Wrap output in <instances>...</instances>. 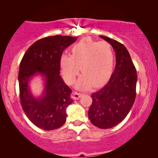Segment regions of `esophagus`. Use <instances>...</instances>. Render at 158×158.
Returning a JSON list of instances; mask_svg holds the SVG:
<instances>
[{"label": "esophagus", "instance_id": "34e87169", "mask_svg": "<svg viewBox=\"0 0 158 158\" xmlns=\"http://www.w3.org/2000/svg\"><path fill=\"white\" fill-rule=\"evenodd\" d=\"M83 95V94H82V93L74 92L73 93V98H74L75 100H77V99H79L80 98H81Z\"/></svg>", "mask_w": 158, "mask_h": 158}]
</instances>
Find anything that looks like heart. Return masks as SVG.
<instances>
[{
	"label": "heart",
	"instance_id": "obj_1",
	"mask_svg": "<svg viewBox=\"0 0 158 158\" xmlns=\"http://www.w3.org/2000/svg\"><path fill=\"white\" fill-rule=\"evenodd\" d=\"M115 55L111 44L106 42L84 39L71 49V55L63 54L60 68L66 82L74 83L80 70L83 73L77 88L85 90L94 85L99 87L106 83L113 73Z\"/></svg>",
	"mask_w": 158,
	"mask_h": 158
}]
</instances>
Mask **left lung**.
Wrapping results in <instances>:
<instances>
[{"instance_id":"obj_1","label":"left lung","mask_w":158,"mask_h":158,"mask_svg":"<svg viewBox=\"0 0 158 158\" xmlns=\"http://www.w3.org/2000/svg\"><path fill=\"white\" fill-rule=\"evenodd\" d=\"M101 38L111 45L116 52V67L104 87L92 94L88 118L101 129L112 128L124 119L136 98L137 71L124 44L105 36Z\"/></svg>"}]
</instances>
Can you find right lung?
Instances as JSON below:
<instances>
[{"label":"right lung","instance_id":"obj_1","mask_svg":"<svg viewBox=\"0 0 158 158\" xmlns=\"http://www.w3.org/2000/svg\"><path fill=\"white\" fill-rule=\"evenodd\" d=\"M77 39L60 35L41 39L29 47L21 61L18 79L21 106L29 119L44 130L62 127L66 121L67 107L73 103L72 90L60 75V57ZM36 74L45 81L43 96L38 99L28 86L30 79Z\"/></svg>","mask_w":158,"mask_h":158}]
</instances>
